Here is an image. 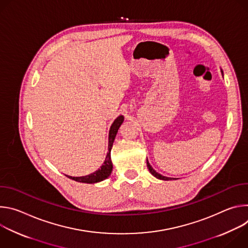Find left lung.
<instances>
[{
	"label": "left lung",
	"instance_id": "8db88e82",
	"mask_svg": "<svg viewBox=\"0 0 248 248\" xmlns=\"http://www.w3.org/2000/svg\"><path fill=\"white\" fill-rule=\"evenodd\" d=\"M222 73H223V70H222ZM147 162V167H148V170H150V172L154 175V176H156L157 179H160V180H163V181H170V180H171L170 178H167V176H163L162 174H160V173H158L151 166H150V164H149V162H148V160L146 161Z\"/></svg>",
	"mask_w": 248,
	"mask_h": 248
}]
</instances>
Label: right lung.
<instances>
[{
  "label": "right lung",
  "mask_w": 248,
  "mask_h": 248,
  "mask_svg": "<svg viewBox=\"0 0 248 248\" xmlns=\"http://www.w3.org/2000/svg\"><path fill=\"white\" fill-rule=\"evenodd\" d=\"M124 123V117L120 116L118 117L115 122L113 123L110 131H109V145H108V153L107 156H106L105 162L103 164V166L96 170L93 173H90L88 175L85 176H68V179H72L76 182L78 183H85V184H95V183H99L101 181H104L105 179H107L108 176L111 174L112 170H113V165H112V161H111V149L113 147V143L115 137L117 135V132L120 128V126L122 125V124Z\"/></svg>",
  "instance_id": "right-lung-1"
}]
</instances>
